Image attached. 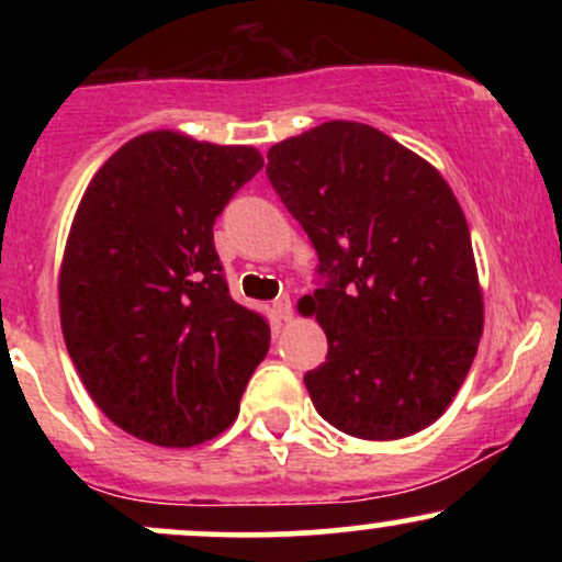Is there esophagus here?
I'll use <instances>...</instances> for the list:
<instances>
[{"instance_id": "obj_1", "label": "esophagus", "mask_w": 562, "mask_h": 562, "mask_svg": "<svg viewBox=\"0 0 562 562\" xmlns=\"http://www.w3.org/2000/svg\"><path fill=\"white\" fill-rule=\"evenodd\" d=\"M272 308H274V314H277V317H280L282 322H288L290 317H293V303H290L288 295H280V299H277V301L272 303Z\"/></svg>"}]
</instances>
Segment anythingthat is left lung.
Returning <instances> with one entry per match:
<instances>
[{
  "instance_id": "left-lung-1",
  "label": "left lung",
  "mask_w": 562,
  "mask_h": 562,
  "mask_svg": "<svg viewBox=\"0 0 562 562\" xmlns=\"http://www.w3.org/2000/svg\"><path fill=\"white\" fill-rule=\"evenodd\" d=\"M274 192L317 250L327 357L306 372L327 423L393 441L447 412L473 364L483 295L470 229L428 160L378 128L327 121L267 153Z\"/></svg>"
}]
</instances>
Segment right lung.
<instances>
[{
    "label": "right lung",
    "mask_w": 562,
    "mask_h": 562,
    "mask_svg": "<svg viewBox=\"0 0 562 562\" xmlns=\"http://www.w3.org/2000/svg\"><path fill=\"white\" fill-rule=\"evenodd\" d=\"M263 158L147 132L83 192L60 267V325L94 404L126 434L187 449L227 430L269 351L261 314L232 301L214 222Z\"/></svg>",
    "instance_id": "add662e5"
}]
</instances>
